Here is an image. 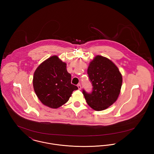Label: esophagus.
Listing matches in <instances>:
<instances>
[{
  "mask_svg": "<svg viewBox=\"0 0 154 154\" xmlns=\"http://www.w3.org/2000/svg\"><path fill=\"white\" fill-rule=\"evenodd\" d=\"M78 88L79 89H81V84H78Z\"/></svg>",
  "mask_w": 154,
  "mask_h": 154,
  "instance_id": "34e87169",
  "label": "esophagus"
}]
</instances>
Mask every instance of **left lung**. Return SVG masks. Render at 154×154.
<instances>
[{
	"label": "left lung",
	"instance_id": "1",
	"mask_svg": "<svg viewBox=\"0 0 154 154\" xmlns=\"http://www.w3.org/2000/svg\"><path fill=\"white\" fill-rule=\"evenodd\" d=\"M87 73L93 87L91 93L82 91L87 104L96 111L107 109L120 92L123 79L118 67L110 59L98 55L90 62Z\"/></svg>",
	"mask_w": 154,
	"mask_h": 154
}]
</instances>
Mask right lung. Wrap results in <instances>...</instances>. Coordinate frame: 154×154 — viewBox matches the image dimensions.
I'll list each match as a JSON object with an SVG mask.
<instances>
[{
    "instance_id": "right-lung-1",
    "label": "right lung",
    "mask_w": 154,
    "mask_h": 154,
    "mask_svg": "<svg viewBox=\"0 0 154 154\" xmlns=\"http://www.w3.org/2000/svg\"><path fill=\"white\" fill-rule=\"evenodd\" d=\"M34 91L40 101L51 109H57L67 103L72 92L78 88L71 84V75L66 63L57 56L44 61L33 76Z\"/></svg>"
}]
</instances>
